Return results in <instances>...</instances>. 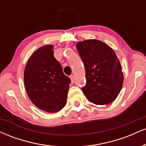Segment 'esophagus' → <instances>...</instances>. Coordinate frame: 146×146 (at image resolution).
<instances>
[{
	"label": "esophagus",
	"instance_id": "esophagus-1",
	"mask_svg": "<svg viewBox=\"0 0 146 146\" xmlns=\"http://www.w3.org/2000/svg\"><path fill=\"white\" fill-rule=\"evenodd\" d=\"M70 79H71V82L72 83H74V82H75V77H74V75H71V76H70Z\"/></svg>",
	"mask_w": 146,
	"mask_h": 146
}]
</instances>
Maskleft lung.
<instances>
[{"label":"left lung","mask_w":146,"mask_h":146,"mask_svg":"<svg viewBox=\"0 0 146 146\" xmlns=\"http://www.w3.org/2000/svg\"><path fill=\"white\" fill-rule=\"evenodd\" d=\"M76 46L86 71L84 94L96 105L113 102L123 82L121 65L115 52L108 44L95 39L78 42Z\"/></svg>","instance_id":"8db88e82"}]
</instances>
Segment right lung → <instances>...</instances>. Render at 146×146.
<instances>
[{
    "instance_id": "add662e5",
    "label": "right lung",
    "mask_w": 146,
    "mask_h": 146,
    "mask_svg": "<svg viewBox=\"0 0 146 146\" xmlns=\"http://www.w3.org/2000/svg\"><path fill=\"white\" fill-rule=\"evenodd\" d=\"M53 48L52 44L38 48L28 60L24 72L29 99L37 108L47 113H56L64 107L71 82L53 56Z\"/></svg>"
}]
</instances>
